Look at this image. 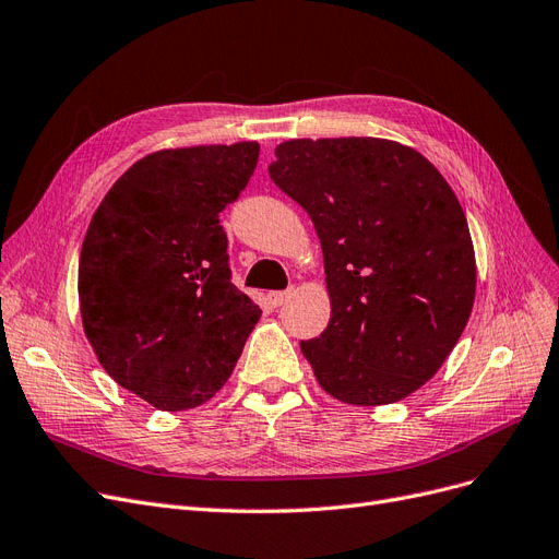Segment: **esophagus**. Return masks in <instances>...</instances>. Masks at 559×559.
Returning <instances> with one entry per match:
<instances>
[{
	"label": "esophagus",
	"mask_w": 559,
	"mask_h": 559,
	"mask_svg": "<svg viewBox=\"0 0 559 559\" xmlns=\"http://www.w3.org/2000/svg\"><path fill=\"white\" fill-rule=\"evenodd\" d=\"M290 297H293V290H285V293H269V295H266V299H269V304H272V306H283V304L290 301Z\"/></svg>",
	"instance_id": "esophagus-1"
}]
</instances>
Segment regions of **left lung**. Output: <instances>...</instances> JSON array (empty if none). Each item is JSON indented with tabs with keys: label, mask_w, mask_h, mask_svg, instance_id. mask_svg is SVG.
I'll return each mask as SVG.
<instances>
[{
	"label": "left lung",
	"mask_w": 559,
	"mask_h": 559,
	"mask_svg": "<svg viewBox=\"0 0 559 559\" xmlns=\"http://www.w3.org/2000/svg\"><path fill=\"white\" fill-rule=\"evenodd\" d=\"M269 175L311 216L332 320L301 353L347 405L403 401L438 373L477 293L463 206L426 156L382 138H301Z\"/></svg>",
	"instance_id": "left-lung-1"
}]
</instances>
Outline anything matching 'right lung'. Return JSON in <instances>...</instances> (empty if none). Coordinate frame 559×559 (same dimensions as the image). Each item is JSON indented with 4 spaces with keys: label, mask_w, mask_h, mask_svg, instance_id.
Instances as JSON below:
<instances>
[{
    "label": "right lung",
    "mask_w": 559,
    "mask_h": 559,
    "mask_svg": "<svg viewBox=\"0 0 559 559\" xmlns=\"http://www.w3.org/2000/svg\"><path fill=\"white\" fill-rule=\"evenodd\" d=\"M258 156V142L154 152L92 216L78 264L82 326L106 373L156 409L210 401L262 316L230 281L218 223Z\"/></svg>",
    "instance_id": "add662e5"
}]
</instances>
